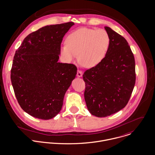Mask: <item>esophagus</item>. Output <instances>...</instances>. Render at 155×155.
I'll return each instance as SVG.
<instances>
[{
  "instance_id": "esophagus-1",
  "label": "esophagus",
  "mask_w": 155,
  "mask_h": 155,
  "mask_svg": "<svg viewBox=\"0 0 155 155\" xmlns=\"http://www.w3.org/2000/svg\"><path fill=\"white\" fill-rule=\"evenodd\" d=\"M77 75L78 77H82V75H83V72H82V71H80V70H78V71H77Z\"/></svg>"
}]
</instances>
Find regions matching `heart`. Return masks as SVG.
I'll return each mask as SVG.
<instances>
[{
	"label": "heart",
	"instance_id": "b5f03b06",
	"mask_svg": "<svg viewBox=\"0 0 155 155\" xmlns=\"http://www.w3.org/2000/svg\"><path fill=\"white\" fill-rule=\"evenodd\" d=\"M61 47V54L66 62L77 58L82 66L93 68L103 61L108 51L110 37L102 29L82 28L70 33Z\"/></svg>",
	"mask_w": 155,
	"mask_h": 155
}]
</instances>
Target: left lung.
Masks as SVG:
<instances>
[{
    "label": "left lung",
    "mask_w": 155,
    "mask_h": 155,
    "mask_svg": "<svg viewBox=\"0 0 155 155\" xmlns=\"http://www.w3.org/2000/svg\"><path fill=\"white\" fill-rule=\"evenodd\" d=\"M108 51L103 61L86 71L84 99L89 112L104 117L123 109L127 104L135 83L134 54L127 41L109 27Z\"/></svg>",
    "instance_id": "1"
}]
</instances>
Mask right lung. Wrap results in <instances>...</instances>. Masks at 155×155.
<instances>
[{
  "mask_svg": "<svg viewBox=\"0 0 155 155\" xmlns=\"http://www.w3.org/2000/svg\"><path fill=\"white\" fill-rule=\"evenodd\" d=\"M73 22L46 26L23 40L14 57L11 80L21 108L42 120L54 117L77 74L73 64L58 62L61 44Z\"/></svg>",
  "mask_w": 155,
  "mask_h": 155,
  "instance_id": "right-lung-1",
  "label": "right lung"
}]
</instances>
